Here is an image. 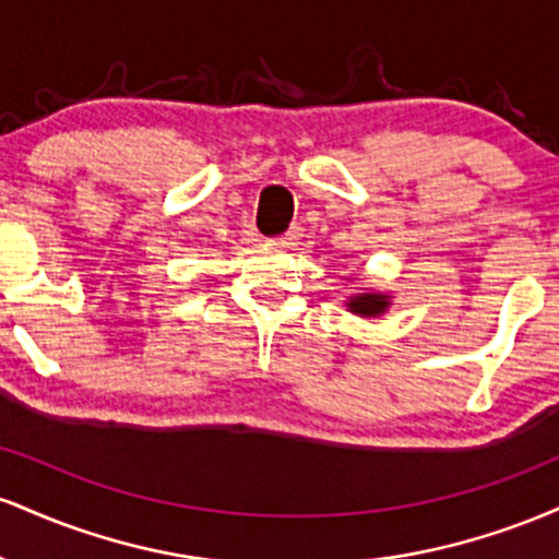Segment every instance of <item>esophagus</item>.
Returning <instances> with one entry per match:
<instances>
[{"instance_id":"esophagus-1","label":"esophagus","mask_w":559,"mask_h":559,"mask_svg":"<svg viewBox=\"0 0 559 559\" xmlns=\"http://www.w3.org/2000/svg\"><path fill=\"white\" fill-rule=\"evenodd\" d=\"M299 239H301V230L292 228V230H286L284 236H278L275 243H281V247H294V243H299Z\"/></svg>"}]
</instances>
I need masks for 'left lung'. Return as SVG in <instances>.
I'll use <instances>...</instances> for the list:
<instances>
[{
  "mask_svg": "<svg viewBox=\"0 0 559 559\" xmlns=\"http://www.w3.org/2000/svg\"><path fill=\"white\" fill-rule=\"evenodd\" d=\"M389 305H391V297L383 292H360V294H352V297L346 299L349 312H355V316L360 318L383 316V312L389 310Z\"/></svg>",
  "mask_w": 559,
  "mask_h": 559,
  "instance_id": "8db88e82",
  "label": "left lung"
}]
</instances>
